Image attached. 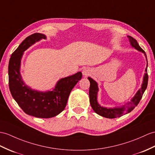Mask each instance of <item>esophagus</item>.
Listing matches in <instances>:
<instances>
[{
	"label": "esophagus",
	"instance_id": "1",
	"mask_svg": "<svg viewBox=\"0 0 155 155\" xmlns=\"http://www.w3.org/2000/svg\"><path fill=\"white\" fill-rule=\"evenodd\" d=\"M82 74H83V75H85V76H87V75H88L91 74V70L89 68H85L83 70Z\"/></svg>",
	"mask_w": 155,
	"mask_h": 155
}]
</instances>
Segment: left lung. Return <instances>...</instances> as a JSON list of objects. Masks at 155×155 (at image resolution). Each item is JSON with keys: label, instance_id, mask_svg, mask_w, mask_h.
Listing matches in <instances>:
<instances>
[{"label": "left lung", "instance_id": "obj_1", "mask_svg": "<svg viewBox=\"0 0 155 155\" xmlns=\"http://www.w3.org/2000/svg\"><path fill=\"white\" fill-rule=\"evenodd\" d=\"M127 38L129 39L131 46L135 48L136 50L139 52H143L145 54V56L147 60V66L145 68V72L143 76V83L141 85V87L139 89L137 92L135 93V95L132 98L131 101L128 103H126L124 105L121 107H116L114 108H107L101 107L97 101V94L99 91V87H98L97 83L93 80L91 78L88 77V80L90 81V87H89V101L91 106L93 110L95 111L97 114L101 116L107 118H115L120 117L124 114H126L127 113L130 112L135 108V107L139 104V101L141 99L142 96L144 93L145 89H147V84H148V74H147V66H148V62H147V55L145 52L139 46L137 41L134 39L131 36H127Z\"/></svg>", "mask_w": 155, "mask_h": 155}]
</instances>
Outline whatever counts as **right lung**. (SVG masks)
I'll return each mask as SVG.
<instances>
[{"label": "right lung", "instance_id": "right-lung-1", "mask_svg": "<svg viewBox=\"0 0 155 155\" xmlns=\"http://www.w3.org/2000/svg\"><path fill=\"white\" fill-rule=\"evenodd\" d=\"M42 39L44 34L36 33L22 41L11 55L8 64V81L10 93L23 111L36 118H49L57 116L66 106L71 91L82 78L81 71L60 79L52 91H39L24 82L20 74L21 60L25 51Z\"/></svg>", "mask_w": 155, "mask_h": 155}]
</instances>
